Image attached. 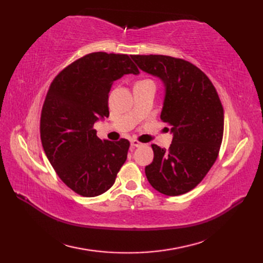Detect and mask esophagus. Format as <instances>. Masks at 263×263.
Wrapping results in <instances>:
<instances>
[{
  "label": "esophagus",
  "instance_id": "obj_1",
  "mask_svg": "<svg viewBox=\"0 0 263 263\" xmlns=\"http://www.w3.org/2000/svg\"><path fill=\"white\" fill-rule=\"evenodd\" d=\"M130 145H132V147H133V148H137V147L142 146L141 142H140V141H138V140H136V139H133V140L130 141Z\"/></svg>",
  "mask_w": 263,
  "mask_h": 263
}]
</instances>
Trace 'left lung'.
<instances>
[{"mask_svg":"<svg viewBox=\"0 0 263 263\" xmlns=\"http://www.w3.org/2000/svg\"><path fill=\"white\" fill-rule=\"evenodd\" d=\"M132 59L162 80L160 118L173 134L168 150L151 145L154 161L145 168L146 177L164 195L184 194L205 178L218 157L224 109L217 91L201 69L184 59L162 54H135Z\"/></svg>","mask_w":263,"mask_h":263,"instance_id":"1","label":"left lung"}]
</instances>
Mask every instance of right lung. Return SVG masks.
Listing matches in <instances>:
<instances>
[{"mask_svg":"<svg viewBox=\"0 0 263 263\" xmlns=\"http://www.w3.org/2000/svg\"><path fill=\"white\" fill-rule=\"evenodd\" d=\"M138 74L128 54L92 52L53 79L41 115V139L55 173L79 195L94 197L112 187L129 141L100 139L94 129L108 117V93L124 74Z\"/></svg>","mask_w":263,"mask_h":263,"instance_id":"right-lung-1","label":"right lung"}]
</instances>
